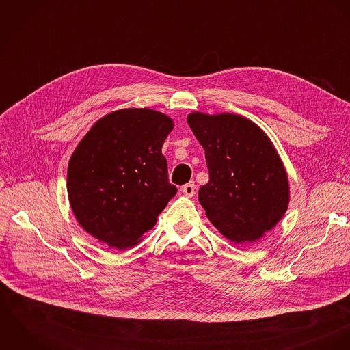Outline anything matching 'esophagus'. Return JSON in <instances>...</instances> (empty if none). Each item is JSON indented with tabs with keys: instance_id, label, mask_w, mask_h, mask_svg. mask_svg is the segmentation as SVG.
Returning a JSON list of instances; mask_svg holds the SVG:
<instances>
[{
	"instance_id": "1",
	"label": "esophagus",
	"mask_w": 350,
	"mask_h": 350,
	"mask_svg": "<svg viewBox=\"0 0 350 350\" xmlns=\"http://www.w3.org/2000/svg\"><path fill=\"white\" fill-rule=\"evenodd\" d=\"M180 191H182L186 197H193L194 193H196V185H194V182H190V183L185 185V186L180 189Z\"/></svg>"
}]
</instances>
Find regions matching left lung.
I'll list each match as a JSON object with an SVG mask.
<instances>
[{
    "mask_svg": "<svg viewBox=\"0 0 350 350\" xmlns=\"http://www.w3.org/2000/svg\"><path fill=\"white\" fill-rule=\"evenodd\" d=\"M187 124L204 150L208 182L198 200L211 224L230 241L258 240L288 207L283 163L267 135L237 114H189Z\"/></svg>",
    "mask_w": 350,
    "mask_h": 350,
    "instance_id": "8db88e82",
    "label": "left lung"
}]
</instances>
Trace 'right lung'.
Returning a JSON list of instances; mask_svg holds the SVG:
<instances>
[{"instance_id":"right-lung-1","label":"right lung","mask_w":350,"mask_h":350,"mask_svg":"<svg viewBox=\"0 0 350 350\" xmlns=\"http://www.w3.org/2000/svg\"><path fill=\"white\" fill-rule=\"evenodd\" d=\"M174 124L150 109H122L98 120L74 150L67 193L75 218L110 248L142 241L176 194L161 147Z\"/></svg>"}]
</instances>
